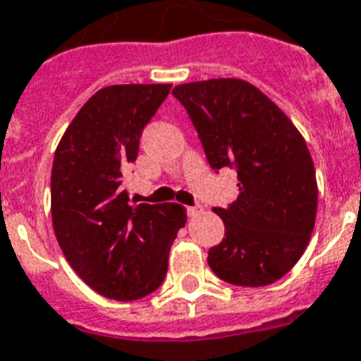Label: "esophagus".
Masks as SVG:
<instances>
[{
    "mask_svg": "<svg viewBox=\"0 0 361 361\" xmlns=\"http://www.w3.org/2000/svg\"><path fill=\"white\" fill-rule=\"evenodd\" d=\"M204 211V207L200 206V204H196V206H189L187 207V215L189 216H198Z\"/></svg>",
    "mask_w": 361,
    "mask_h": 361,
    "instance_id": "34e87169",
    "label": "esophagus"
}]
</instances>
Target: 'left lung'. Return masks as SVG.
Listing matches in <instances>:
<instances>
[{
    "instance_id": "obj_1",
    "label": "left lung",
    "mask_w": 361,
    "mask_h": 361,
    "mask_svg": "<svg viewBox=\"0 0 361 361\" xmlns=\"http://www.w3.org/2000/svg\"><path fill=\"white\" fill-rule=\"evenodd\" d=\"M211 169H233L239 196L215 207L224 239L207 254L216 276L262 287L291 271L306 250L317 215V180L306 140L262 90L243 79L178 85Z\"/></svg>"
}]
</instances>
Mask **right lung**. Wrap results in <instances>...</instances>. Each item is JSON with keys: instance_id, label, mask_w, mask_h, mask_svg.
I'll return each mask as SVG.
<instances>
[{"instance_id": "right-lung-1", "label": "right lung", "mask_w": 361, "mask_h": 361, "mask_svg": "<svg viewBox=\"0 0 361 361\" xmlns=\"http://www.w3.org/2000/svg\"><path fill=\"white\" fill-rule=\"evenodd\" d=\"M172 85H111L79 109L51 169V221L64 257L90 289L137 300L163 283L185 226L180 204H130L124 171Z\"/></svg>"}]
</instances>
